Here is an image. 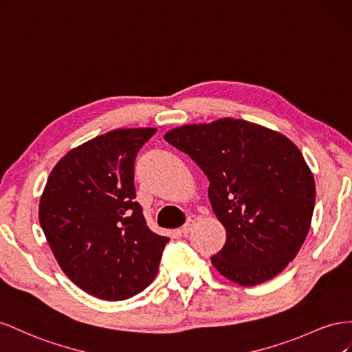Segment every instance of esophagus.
Segmentation results:
<instances>
[{
    "label": "esophagus",
    "mask_w": 352,
    "mask_h": 352,
    "mask_svg": "<svg viewBox=\"0 0 352 352\" xmlns=\"http://www.w3.org/2000/svg\"><path fill=\"white\" fill-rule=\"evenodd\" d=\"M196 221H197V218H196L195 215H190V217L187 218V223H186L182 228H179V233H183V234L186 236V234L190 232V230H192V227L195 226Z\"/></svg>",
    "instance_id": "1"
}]
</instances>
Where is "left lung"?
<instances>
[{"instance_id": "8db88e82", "label": "left lung", "mask_w": 352, "mask_h": 352, "mask_svg": "<svg viewBox=\"0 0 352 352\" xmlns=\"http://www.w3.org/2000/svg\"><path fill=\"white\" fill-rule=\"evenodd\" d=\"M165 140L209 179L210 205L227 233L210 258L218 273L242 286L282 273L304 243L316 202L300 150L283 134L233 118L178 126Z\"/></svg>"}]
</instances>
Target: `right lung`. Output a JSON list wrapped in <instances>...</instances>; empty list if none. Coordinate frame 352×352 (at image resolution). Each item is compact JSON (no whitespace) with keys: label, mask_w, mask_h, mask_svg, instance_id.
<instances>
[{"label":"right lung","mask_w":352,"mask_h":352,"mask_svg":"<svg viewBox=\"0 0 352 352\" xmlns=\"http://www.w3.org/2000/svg\"><path fill=\"white\" fill-rule=\"evenodd\" d=\"M155 133L113 129L72 148L39 200V224L60 268L96 298L124 300L143 292L169 242L147 227L135 200V156Z\"/></svg>","instance_id":"obj_1"}]
</instances>
